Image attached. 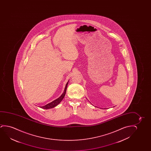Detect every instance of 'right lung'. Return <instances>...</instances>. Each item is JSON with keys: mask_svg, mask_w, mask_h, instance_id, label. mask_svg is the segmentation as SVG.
Segmentation results:
<instances>
[{"mask_svg": "<svg viewBox=\"0 0 151 151\" xmlns=\"http://www.w3.org/2000/svg\"><path fill=\"white\" fill-rule=\"evenodd\" d=\"M68 83V82L67 83H66V86H65V89H64V92H63V93H62V95H61L60 97H59L58 99H56V100H55L54 101H52L51 103L48 104L47 105L41 107V108H44V109H50V108L54 107H55V106H56L58 105L60 103V101H61L64 98V96L65 95V93H66V89H67Z\"/></svg>", "mask_w": 151, "mask_h": 151, "instance_id": "obj_1", "label": "right lung"}]
</instances>
